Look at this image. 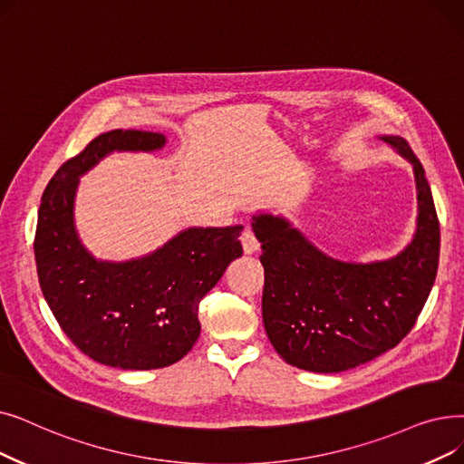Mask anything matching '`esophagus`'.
<instances>
[{
	"label": "esophagus",
	"mask_w": 464,
	"mask_h": 464,
	"mask_svg": "<svg viewBox=\"0 0 464 464\" xmlns=\"http://www.w3.org/2000/svg\"><path fill=\"white\" fill-rule=\"evenodd\" d=\"M240 243H243V250H245L246 256H252V254H256L259 250L257 238L254 237L252 229H248V227L243 231V235H240Z\"/></svg>",
	"instance_id": "34e87169"
}]
</instances>
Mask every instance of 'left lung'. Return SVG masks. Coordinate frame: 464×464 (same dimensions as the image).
I'll list each match as a JSON object with an SVG mask.
<instances>
[{
	"label": "left lung",
	"mask_w": 464,
	"mask_h": 464,
	"mask_svg": "<svg viewBox=\"0 0 464 464\" xmlns=\"http://www.w3.org/2000/svg\"><path fill=\"white\" fill-rule=\"evenodd\" d=\"M413 169L417 221L410 243L375 261H345L320 250L271 210L252 216L266 271L264 324L288 364L337 373L396 347L425 307L438 271L440 226L425 169L404 138L379 134Z\"/></svg>",
	"instance_id": "1"
}]
</instances>
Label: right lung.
<instances>
[{
	"label": "right lung",
	"mask_w": 464,
	"mask_h": 464,
	"mask_svg": "<svg viewBox=\"0 0 464 464\" xmlns=\"http://www.w3.org/2000/svg\"><path fill=\"white\" fill-rule=\"evenodd\" d=\"M165 146L160 132L100 134L56 170L37 212L34 252L49 309L79 351L119 370H157L182 360L200 334V299L243 256V226L188 227L125 261L98 259L83 245L75 227L82 176L115 151Z\"/></svg>",
	"instance_id": "1"
}]
</instances>
